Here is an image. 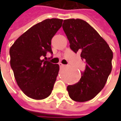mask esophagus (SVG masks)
Segmentation results:
<instances>
[{
  "mask_svg": "<svg viewBox=\"0 0 121 121\" xmlns=\"http://www.w3.org/2000/svg\"><path fill=\"white\" fill-rule=\"evenodd\" d=\"M59 65H60V67H64V65H63V64H62L61 63H59Z\"/></svg>",
  "mask_w": 121,
  "mask_h": 121,
  "instance_id": "34e87169",
  "label": "esophagus"
}]
</instances>
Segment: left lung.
<instances>
[{"instance_id": "1", "label": "left lung", "mask_w": 121, "mask_h": 121, "mask_svg": "<svg viewBox=\"0 0 121 121\" xmlns=\"http://www.w3.org/2000/svg\"><path fill=\"white\" fill-rule=\"evenodd\" d=\"M62 27L71 50L75 53L81 52L82 60L86 62V69L78 82L67 87L69 95L76 102L88 101L106 83L112 71L113 52L106 41L84 20H64Z\"/></svg>"}]
</instances>
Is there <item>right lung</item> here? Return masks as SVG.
<instances>
[{"label": "right lung", "instance_id": "right-lung-1", "mask_svg": "<svg viewBox=\"0 0 121 121\" xmlns=\"http://www.w3.org/2000/svg\"><path fill=\"white\" fill-rule=\"evenodd\" d=\"M63 20L47 19L29 28L9 49L10 65L17 85L31 99L42 100L50 95L60 70L46 58L52 54L51 40L61 27Z\"/></svg>", "mask_w": 121, "mask_h": 121}]
</instances>
